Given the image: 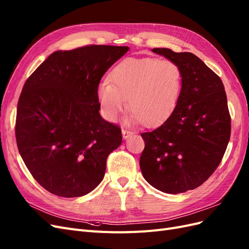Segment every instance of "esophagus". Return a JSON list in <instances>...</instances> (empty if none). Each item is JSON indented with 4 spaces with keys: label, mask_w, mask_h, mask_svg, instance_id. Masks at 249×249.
<instances>
[{
    "label": "esophagus",
    "mask_w": 249,
    "mask_h": 249,
    "mask_svg": "<svg viewBox=\"0 0 249 249\" xmlns=\"http://www.w3.org/2000/svg\"><path fill=\"white\" fill-rule=\"evenodd\" d=\"M122 133H123V137H124V139H127V138L131 137L132 135H133V133H132L131 131H127V130H123V131H122Z\"/></svg>",
    "instance_id": "esophagus-1"
}]
</instances>
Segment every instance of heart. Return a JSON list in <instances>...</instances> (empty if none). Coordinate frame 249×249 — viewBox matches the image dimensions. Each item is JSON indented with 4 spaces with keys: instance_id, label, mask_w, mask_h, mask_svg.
Returning <instances> with one entry per match:
<instances>
[{
    "instance_id": "b5f03b06",
    "label": "heart",
    "mask_w": 249,
    "mask_h": 249,
    "mask_svg": "<svg viewBox=\"0 0 249 249\" xmlns=\"http://www.w3.org/2000/svg\"><path fill=\"white\" fill-rule=\"evenodd\" d=\"M183 72L169 59L129 58L110 73V83L97 87V99L105 117L116 122L126 108L133 122L154 125L175 111L182 92Z\"/></svg>"
}]
</instances>
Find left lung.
<instances>
[{"instance_id":"obj_1","label":"left lung","mask_w":249,"mask_h":249,"mask_svg":"<svg viewBox=\"0 0 249 249\" xmlns=\"http://www.w3.org/2000/svg\"><path fill=\"white\" fill-rule=\"evenodd\" d=\"M178 63L183 87L178 106L157 129L141 134L140 168L164 193L193 190L220 164L231 137V116L221 79L192 53L153 49Z\"/></svg>"}]
</instances>
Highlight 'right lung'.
<instances>
[{"instance_id": "1", "label": "right lung", "mask_w": 249, "mask_h": 249, "mask_svg": "<svg viewBox=\"0 0 249 249\" xmlns=\"http://www.w3.org/2000/svg\"><path fill=\"white\" fill-rule=\"evenodd\" d=\"M127 51L115 46L57 51L26 81L18 104L17 143L27 168L49 192L79 197L103 180L107 158L123 136L101 116L97 87Z\"/></svg>"}]
</instances>
